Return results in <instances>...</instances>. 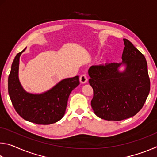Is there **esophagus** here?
<instances>
[{
    "label": "esophagus",
    "instance_id": "34e87169",
    "mask_svg": "<svg viewBox=\"0 0 157 157\" xmlns=\"http://www.w3.org/2000/svg\"><path fill=\"white\" fill-rule=\"evenodd\" d=\"M79 82H81L82 84L86 83L87 82V77L85 74H82V75L79 77Z\"/></svg>",
    "mask_w": 157,
    "mask_h": 157
}]
</instances>
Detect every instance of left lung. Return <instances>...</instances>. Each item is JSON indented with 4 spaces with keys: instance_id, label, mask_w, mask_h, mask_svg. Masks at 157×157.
I'll return each mask as SVG.
<instances>
[{
    "instance_id": "left-lung-1",
    "label": "left lung",
    "mask_w": 157,
    "mask_h": 157,
    "mask_svg": "<svg viewBox=\"0 0 157 157\" xmlns=\"http://www.w3.org/2000/svg\"><path fill=\"white\" fill-rule=\"evenodd\" d=\"M123 62L94 65L89 69L94 89L91 105L95 115L119 121L134 116L141 109L150 90L145 57L131 42L123 39ZM125 65L120 72L118 68Z\"/></svg>"
}]
</instances>
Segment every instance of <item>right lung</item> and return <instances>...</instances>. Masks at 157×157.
I'll use <instances>...</instances> for the list:
<instances>
[{
	"mask_svg": "<svg viewBox=\"0 0 157 157\" xmlns=\"http://www.w3.org/2000/svg\"><path fill=\"white\" fill-rule=\"evenodd\" d=\"M25 48L16 55L8 78V93L18 115L38 124L56 123L64 116L69 95L79 84V76L66 78L41 94L26 92L18 79L19 58Z\"/></svg>",
	"mask_w": 157,
	"mask_h": 157,
	"instance_id": "1",
	"label": "right lung"
}]
</instances>
